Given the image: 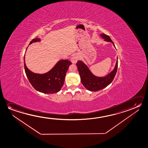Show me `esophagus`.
Returning a JSON list of instances; mask_svg holds the SVG:
<instances>
[{
    "label": "esophagus",
    "mask_w": 148,
    "mask_h": 148,
    "mask_svg": "<svg viewBox=\"0 0 148 148\" xmlns=\"http://www.w3.org/2000/svg\"><path fill=\"white\" fill-rule=\"evenodd\" d=\"M79 59V56H78L77 55V54H75V55H73V56H71V62L72 63L75 64L77 62V61H78Z\"/></svg>",
    "instance_id": "obj_1"
}]
</instances>
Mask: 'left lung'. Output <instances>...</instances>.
<instances>
[{
    "instance_id": "1",
    "label": "left lung",
    "mask_w": 148,
    "mask_h": 148,
    "mask_svg": "<svg viewBox=\"0 0 148 148\" xmlns=\"http://www.w3.org/2000/svg\"><path fill=\"white\" fill-rule=\"evenodd\" d=\"M100 36L105 41L112 42L115 47L114 42L109 36L104 34H101ZM77 66L82 84L88 90L97 92L108 86L113 81L117 71L118 58L113 71L103 77H99L94 75L89 70L88 66L82 61H77Z\"/></svg>"
}]
</instances>
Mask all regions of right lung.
<instances>
[{
    "mask_svg": "<svg viewBox=\"0 0 148 148\" xmlns=\"http://www.w3.org/2000/svg\"><path fill=\"white\" fill-rule=\"evenodd\" d=\"M40 41L39 38H35L31 41L29 45ZM25 59L24 56V67L26 75L34 88L44 94H54L61 90L68 67L71 64V61L68 60H61L48 72L39 74L33 73L27 68Z\"/></svg>",
    "mask_w": 148,
    "mask_h": 148,
    "instance_id": "add662e5",
    "label": "right lung"
}]
</instances>
